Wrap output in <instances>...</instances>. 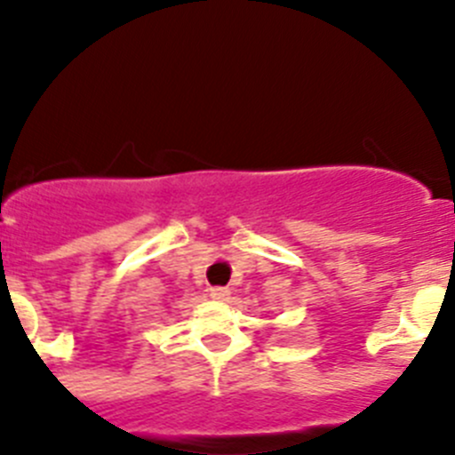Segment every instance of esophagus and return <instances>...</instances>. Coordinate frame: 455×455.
<instances>
[{
  "mask_svg": "<svg viewBox=\"0 0 455 455\" xmlns=\"http://www.w3.org/2000/svg\"><path fill=\"white\" fill-rule=\"evenodd\" d=\"M209 296L214 300H228L230 299V289L228 287H212L209 289Z\"/></svg>",
  "mask_w": 455,
  "mask_h": 455,
  "instance_id": "1",
  "label": "esophagus"
}]
</instances>
